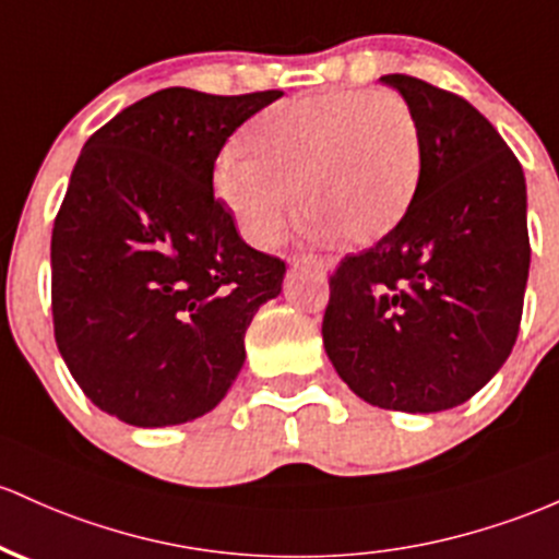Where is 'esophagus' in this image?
<instances>
[{"instance_id": "34e87169", "label": "esophagus", "mask_w": 559, "mask_h": 559, "mask_svg": "<svg viewBox=\"0 0 559 559\" xmlns=\"http://www.w3.org/2000/svg\"><path fill=\"white\" fill-rule=\"evenodd\" d=\"M294 265H310L316 270H321V273H329L331 267H334V260L331 257H321V254H302V257H294Z\"/></svg>"}]
</instances>
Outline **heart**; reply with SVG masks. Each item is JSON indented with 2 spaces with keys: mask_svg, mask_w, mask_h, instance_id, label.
Listing matches in <instances>:
<instances>
[{
  "mask_svg": "<svg viewBox=\"0 0 559 559\" xmlns=\"http://www.w3.org/2000/svg\"><path fill=\"white\" fill-rule=\"evenodd\" d=\"M243 153L228 148L214 186L257 247L281 238L299 210L345 243L401 225L421 177L414 108L390 90H331L275 103L251 119Z\"/></svg>",
  "mask_w": 559,
  "mask_h": 559,
  "instance_id": "heart-1",
  "label": "heart"
}]
</instances>
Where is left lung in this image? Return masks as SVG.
<instances>
[{"label":"left lung","mask_w":559,"mask_h":559,"mask_svg":"<svg viewBox=\"0 0 559 559\" xmlns=\"http://www.w3.org/2000/svg\"><path fill=\"white\" fill-rule=\"evenodd\" d=\"M421 130L414 204L329 278L323 345L366 403L408 414L462 406L504 366L531 267L525 177L464 97L388 73Z\"/></svg>","instance_id":"left-lung-1"}]
</instances>
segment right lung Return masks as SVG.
Instances as JSON below:
<instances>
[{
    "label": "right lung",
    "instance_id": "obj_1",
    "mask_svg": "<svg viewBox=\"0 0 559 559\" xmlns=\"http://www.w3.org/2000/svg\"><path fill=\"white\" fill-rule=\"evenodd\" d=\"M284 92L158 90L84 143L52 228L55 342L97 408L134 427L199 419L241 371L286 262L251 249L214 162Z\"/></svg>",
    "mask_w": 559,
    "mask_h": 559
}]
</instances>
